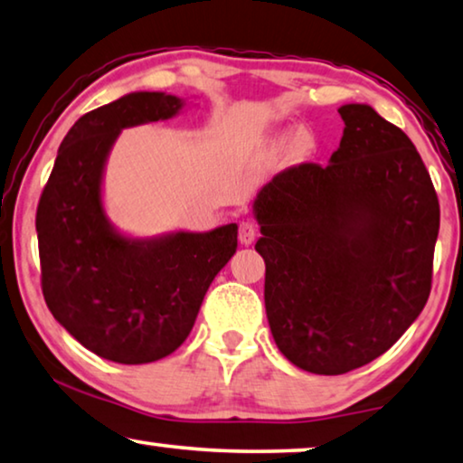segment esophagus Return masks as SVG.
Wrapping results in <instances>:
<instances>
[{
  "label": "esophagus",
  "mask_w": 463,
  "mask_h": 463,
  "mask_svg": "<svg viewBox=\"0 0 463 463\" xmlns=\"http://www.w3.org/2000/svg\"><path fill=\"white\" fill-rule=\"evenodd\" d=\"M257 236H259L257 225H254L252 221H242V223H240V232H238L240 244L250 246V244H254V240H257Z\"/></svg>",
  "instance_id": "obj_1"
}]
</instances>
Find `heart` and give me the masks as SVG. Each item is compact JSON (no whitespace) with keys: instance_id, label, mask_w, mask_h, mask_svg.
Listing matches in <instances>:
<instances>
[{"instance_id":"b5f03b06","label":"heart","mask_w":463,"mask_h":463,"mask_svg":"<svg viewBox=\"0 0 463 463\" xmlns=\"http://www.w3.org/2000/svg\"><path fill=\"white\" fill-rule=\"evenodd\" d=\"M288 146H290L292 154H305V152L311 150L313 139L307 131H297V133H292L290 144H288Z\"/></svg>"}]
</instances>
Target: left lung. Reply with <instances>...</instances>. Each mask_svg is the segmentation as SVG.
<instances>
[{
  "mask_svg": "<svg viewBox=\"0 0 463 463\" xmlns=\"http://www.w3.org/2000/svg\"><path fill=\"white\" fill-rule=\"evenodd\" d=\"M343 139L260 187L265 311L281 354L338 376L370 364L424 309L440 209L411 139L367 104L338 109Z\"/></svg>",
  "mask_w": 463,
  "mask_h": 463,
  "instance_id": "obj_1",
  "label": "left lung"
}]
</instances>
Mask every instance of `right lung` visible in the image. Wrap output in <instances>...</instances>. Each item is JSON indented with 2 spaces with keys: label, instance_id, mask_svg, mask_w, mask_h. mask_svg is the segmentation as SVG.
<instances>
[{
  "label": "right lung",
  "instance_id": "obj_1",
  "mask_svg": "<svg viewBox=\"0 0 463 463\" xmlns=\"http://www.w3.org/2000/svg\"><path fill=\"white\" fill-rule=\"evenodd\" d=\"M184 106L171 93L133 91L87 112L60 144L37 206L45 303L72 338L115 364H150L182 346L238 248L236 223L131 238L104 211L106 160L120 131Z\"/></svg>",
  "mask_w": 463,
  "mask_h": 463
}]
</instances>
